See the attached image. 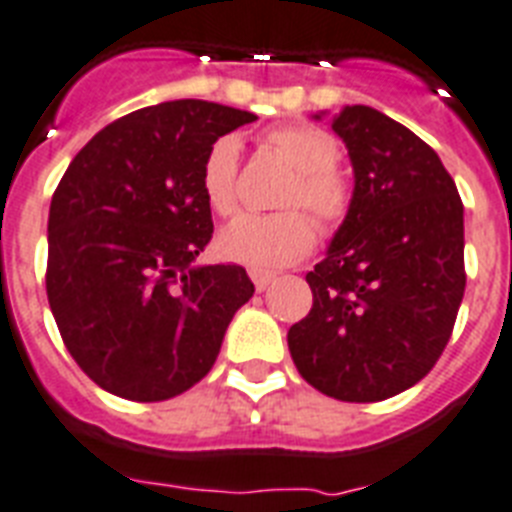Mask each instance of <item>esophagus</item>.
<instances>
[{
    "mask_svg": "<svg viewBox=\"0 0 512 512\" xmlns=\"http://www.w3.org/2000/svg\"><path fill=\"white\" fill-rule=\"evenodd\" d=\"M249 276H252V284H255L257 292H265L270 281H273V276H270V273H263V270H252Z\"/></svg>",
    "mask_w": 512,
    "mask_h": 512,
    "instance_id": "1",
    "label": "esophagus"
}]
</instances>
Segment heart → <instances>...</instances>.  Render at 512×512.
Wrapping results in <instances>:
<instances>
[{"label":"heart","mask_w":512,"mask_h":512,"mask_svg":"<svg viewBox=\"0 0 512 512\" xmlns=\"http://www.w3.org/2000/svg\"><path fill=\"white\" fill-rule=\"evenodd\" d=\"M263 144L297 170V181L284 197L286 207H307L323 228H334L347 215L350 191L334 165L339 149L334 139L313 126H281L263 136ZM239 139L220 136L207 149L199 173L205 202L218 215L236 210ZM315 242L313 220L299 210L276 215H242L218 236L220 255L255 270H273L305 257Z\"/></svg>","instance_id":"1"}]
</instances>
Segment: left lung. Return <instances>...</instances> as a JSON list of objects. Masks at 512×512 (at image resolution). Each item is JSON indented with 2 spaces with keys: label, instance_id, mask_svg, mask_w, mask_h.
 <instances>
[{
  "label": "left lung",
  "instance_id": "1",
  "mask_svg": "<svg viewBox=\"0 0 512 512\" xmlns=\"http://www.w3.org/2000/svg\"><path fill=\"white\" fill-rule=\"evenodd\" d=\"M331 128L355 189L286 342L318 392L378 402L418 384L450 342L465 292L463 202L434 149L384 112L347 105Z\"/></svg>",
  "mask_w": 512,
  "mask_h": 512
}]
</instances>
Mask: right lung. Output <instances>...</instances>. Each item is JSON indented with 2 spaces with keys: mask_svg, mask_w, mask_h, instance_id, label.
I'll list each match as a JSON object with an SVG mask.
<instances>
[{
  "mask_svg": "<svg viewBox=\"0 0 512 512\" xmlns=\"http://www.w3.org/2000/svg\"><path fill=\"white\" fill-rule=\"evenodd\" d=\"M257 115L176 99L102 128L49 205L47 297L62 342L105 392L160 402L210 373L255 286L197 265L213 236L199 173L213 141Z\"/></svg>",
  "mask_w": 512,
  "mask_h": 512,
  "instance_id": "right-lung-1",
  "label": "right lung"
}]
</instances>
